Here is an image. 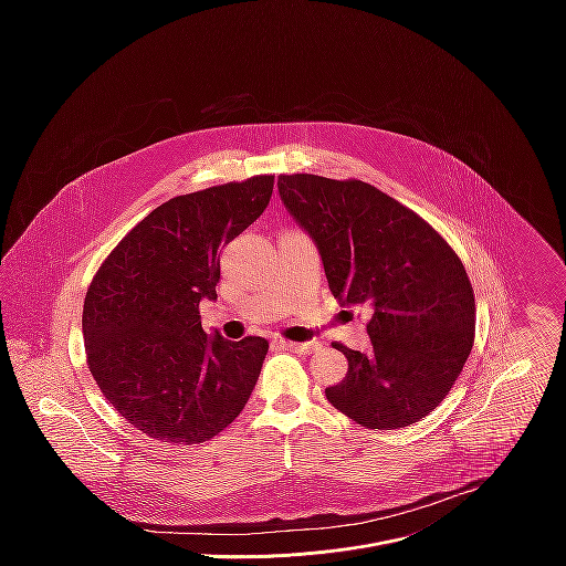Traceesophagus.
<instances>
[{
    "label": "esophagus",
    "instance_id": "esophagus-1",
    "mask_svg": "<svg viewBox=\"0 0 566 566\" xmlns=\"http://www.w3.org/2000/svg\"><path fill=\"white\" fill-rule=\"evenodd\" d=\"M282 349L293 352V354H311L317 349V343H289V340H280L277 343Z\"/></svg>",
    "mask_w": 566,
    "mask_h": 566
}]
</instances>
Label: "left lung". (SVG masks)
I'll return each mask as SVG.
<instances>
[{
	"label": "left lung",
	"instance_id": "8db88e82",
	"mask_svg": "<svg viewBox=\"0 0 566 566\" xmlns=\"http://www.w3.org/2000/svg\"><path fill=\"white\" fill-rule=\"evenodd\" d=\"M280 197L308 232L343 306H367L369 352L347 356L332 406L371 430L428 417L474 343V295L448 241L415 210L365 181L282 175Z\"/></svg>",
	"mask_w": 566,
	"mask_h": 566
}]
</instances>
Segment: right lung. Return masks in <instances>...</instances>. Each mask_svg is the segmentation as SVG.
Instances as JSON below:
<instances>
[{
    "mask_svg": "<svg viewBox=\"0 0 566 566\" xmlns=\"http://www.w3.org/2000/svg\"><path fill=\"white\" fill-rule=\"evenodd\" d=\"M262 175L181 195L151 210L109 253L85 297L87 363L112 408L164 443H203L228 428L260 378L269 343L201 327L217 300L219 253L269 206Z\"/></svg>",
    "mask_w": 566,
    "mask_h": 566,
    "instance_id": "1",
    "label": "right lung"
}]
</instances>
